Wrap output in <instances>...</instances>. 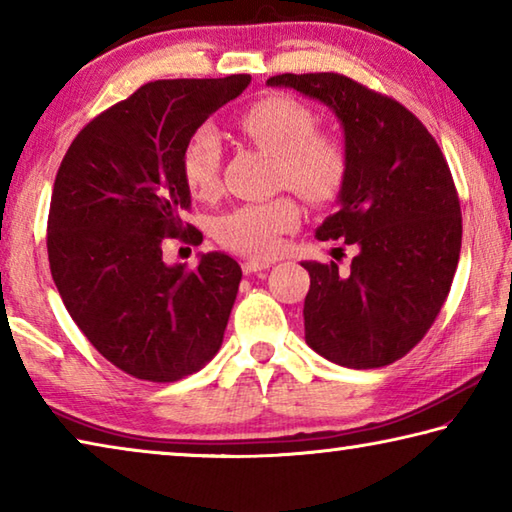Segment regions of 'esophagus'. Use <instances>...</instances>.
Wrapping results in <instances>:
<instances>
[{
    "mask_svg": "<svg viewBox=\"0 0 512 512\" xmlns=\"http://www.w3.org/2000/svg\"><path fill=\"white\" fill-rule=\"evenodd\" d=\"M241 268H244L246 275H253V273H259V271H266V268H271V262H264V259H248V262L241 264Z\"/></svg>",
    "mask_w": 512,
    "mask_h": 512,
    "instance_id": "1",
    "label": "esophagus"
}]
</instances>
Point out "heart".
I'll return each mask as SVG.
<instances>
[{
  "instance_id": "obj_1",
  "label": "heart",
  "mask_w": 512,
  "mask_h": 512,
  "mask_svg": "<svg viewBox=\"0 0 512 512\" xmlns=\"http://www.w3.org/2000/svg\"><path fill=\"white\" fill-rule=\"evenodd\" d=\"M318 121L305 103L282 94L264 97L241 112L237 128L257 149L275 158V185L291 187L309 203L323 205L341 194L348 178V151L339 137L316 131ZM183 178L189 192L212 198L221 187V142L214 128L201 126L187 137ZM302 210L291 196L241 205L214 223V235L225 248L250 257L277 253L282 235L296 230Z\"/></svg>"
}]
</instances>
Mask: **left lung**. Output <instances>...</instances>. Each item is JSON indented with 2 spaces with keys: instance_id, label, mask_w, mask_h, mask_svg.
<instances>
[{
  "instance_id": "left-lung-1",
  "label": "left lung",
  "mask_w": 512,
  "mask_h": 512,
  "mask_svg": "<svg viewBox=\"0 0 512 512\" xmlns=\"http://www.w3.org/2000/svg\"><path fill=\"white\" fill-rule=\"evenodd\" d=\"M339 117L348 178L320 241L357 246L350 271L302 262L311 284L305 339L345 368H381L411 352L443 309L461 255L463 219L452 171L422 121L395 99L343 74H280Z\"/></svg>"
}]
</instances>
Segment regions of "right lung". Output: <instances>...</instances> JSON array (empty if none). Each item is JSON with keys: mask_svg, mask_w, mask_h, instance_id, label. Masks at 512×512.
Wrapping results in <instances>:
<instances>
[{"mask_svg": "<svg viewBox=\"0 0 512 512\" xmlns=\"http://www.w3.org/2000/svg\"><path fill=\"white\" fill-rule=\"evenodd\" d=\"M248 74L142 85L69 144L47 221L51 277L69 316L112 366L146 381L201 370L223 343L241 266L201 255L194 271L162 262V241L201 244L183 223L187 137L248 88Z\"/></svg>", "mask_w": 512, "mask_h": 512, "instance_id": "1", "label": "right lung"}]
</instances>
